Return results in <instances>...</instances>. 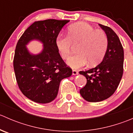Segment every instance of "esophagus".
I'll return each instance as SVG.
<instances>
[{"label":"esophagus","instance_id":"1","mask_svg":"<svg viewBox=\"0 0 133 133\" xmlns=\"http://www.w3.org/2000/svg\"><path fill=\"white\" fill-rule=\"evenodd\" d=\"M78 74V72L76 70H73L72 71V75H77Z\"/></svg>","mask_w":133,"mask_h":133}]
</instances>
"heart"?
Here are the masks:
<instances>
[{
    "label": "heart",
    "mask_w": 133,
    "mask_h": 133,
    "mask_svg": "<svg viewBox=\"0 0 133 133\" xmlns=\"http://www.w3.org/2000/svg\"><path fill=\"white\" fill-rule=\"evenodd\" d=\"M56 46L62 58L69 57L73 45L79 44L78 54L68 59L67 64L73 69L89 65H95L102 60L108 46V39L105 32L95 29L85 22L71 25L68 29V36L59 35L56 38Z\"/></svg>",
    "instance_id": "1"
}]
</instances>
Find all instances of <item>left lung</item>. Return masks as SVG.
<instances>
[{
  "label": "left lung",
  "instance_id": "obj_1",
  "mask_svg": "<svg viewBox=\"0 0 133 133\" xmlns=\"http://www.w3.org/2000/svg\"><path fill=\"white\" fill-rule=\"evenodd\" d=\"M105 31L108 46L102 61L95 68L79 73L85 76L87 84L80 90L84 99L91 102L109 98L118 86L123 75L124 49L120 39L111 28L99 24Z\"/></svg>",
  "mask_w": 133,
  "mask_h": 133
}]
</instances>
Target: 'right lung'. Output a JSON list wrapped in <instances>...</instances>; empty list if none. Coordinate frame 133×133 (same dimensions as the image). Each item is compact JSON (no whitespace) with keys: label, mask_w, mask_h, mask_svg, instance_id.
I'll return each instance as SVG.
<instances>
[{"label":"right lung","mask_w":133,"mask_h":133,"mask_svg":"<svg viewBox=\"0 0 133 133\" xmlns=\"http://www.w3.org/2000/svg\"><path fill=\"white\" fill-rule=\"evenodd\" d=\"M69 21L48 19L30 25L18 41L13 68L19 89L32 101L47 104L58 95L62 79L69 77L72 70L66 66L56 46V38ZM37 40L43 44L38 54L31 53L26 45Z\"/></svg>","instance_id":"1"}]
</instances>
